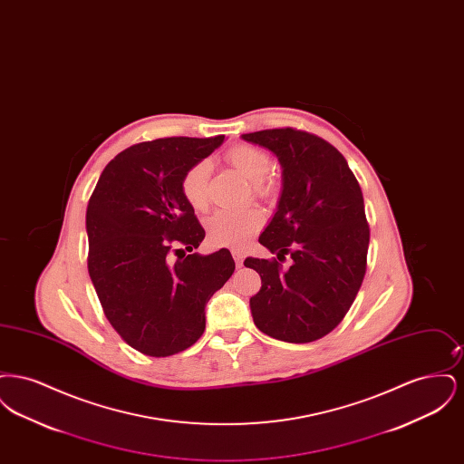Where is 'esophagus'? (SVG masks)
Returning <instances> with one entry per match:
<instances>
[{"mask_svg":"<svg viewBox=\"0 0 464 464\" xmlns=\"http://www.w3.org/2000/svg\"><path fill=\"white\" fill-rule=\"evenodd\" d=\"M231 254H233V259H235V263H237V266L240 267V266L243 265L245 254H243L242 250H238V248H233V250H231Z\"/></svg>","mask_w":464,"mask_h":464,"instance_id":"obj_1","label":"esophagus"}]
</instances>
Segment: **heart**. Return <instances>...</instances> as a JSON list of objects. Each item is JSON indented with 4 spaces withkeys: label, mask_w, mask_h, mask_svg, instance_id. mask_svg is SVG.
<instances>
[{
    "label": "heart",
    "mask_w": 464,
    "mask_h": 464,
    "mask_svg": "<svg viewBox=\"0 0 464 464\" xmlns=\"http://www.w3.org/2000/svg\"><path fill=\"white\" fill-rule=\"evenodd\" d=\"M227 161L242 174L250 184H254L257 193H265V179L271 170L269 156L259 148L240 144L227 151ZM210 174V163L207 160L197 161L191 165L180 180V191L186 201L197 208L203 210L207 207V182ZM263 212L257 208H243L216 210L208 221L207 231L210 242L221 246H237L240 248L250 240L254 233L263 226Z\"/></svg>",
    "instance_id": "obj_1"
}]
</instances>
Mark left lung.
Instances as JSON below:
<instances>
[{
    "label": "left lung",
    "mask_w": 464,
    "mask_h": 464,
    "mask_svg": "<svg viewBox=\"0 0 464 464\" xmlns=\"http://www.w3.org/2000/svg\"><path fill=\"white\" fill-rule=\"evenodd\" d=\"M278 158L282 195L259 237L278 260L246 257L261 276L250 297L256 327L285 343H311L334 331L352 308L365 276L369 224L360 184L327 140L294 129L243 133Z\"/></svg>",
    "instance_id": "left-lung-1"
}]
</instances>
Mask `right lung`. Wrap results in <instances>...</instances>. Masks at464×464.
<instances>
[{"instance_id": "1", "label": "right lung", "mask_w": 464, "mask_h": 464, "mask_svg": "<svg viewBox=\"0 0 464 464\" xmlns=\"http://www.w3.org/2000/svg\"><path fill=\"white\" fill-rule=\"evenodd\" d=\"M222 140L140 142L111 160L90 197V278L114 331L140 353L170 356L193 346L207 303L235 271L227 248L186 254L205 229L180 180Z\"/></svg>"}]
</instances>
